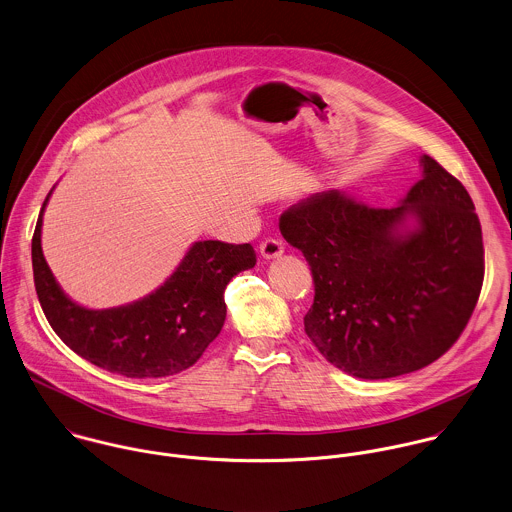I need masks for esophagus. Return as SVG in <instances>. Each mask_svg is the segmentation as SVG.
<instances>
[{"mask_svg": "<svg viewBox=\"0 0 512 512\" xmlns=\"http://www.w3.org/2000/svg\"><path fill=\"white\" fill-rule=\"evenodd\" d=\"M259 249H261V255H263L265 259H275V257H281V255H283L285 245H283V241L277 239V237H267L265 241H261Z\"/></svg>", "mask_w": 512, "mask_h": 512, "instance_id": "1", "label": "esophagus"}]
</instances>
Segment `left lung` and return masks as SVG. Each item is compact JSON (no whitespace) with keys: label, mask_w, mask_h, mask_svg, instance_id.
<instances>
[{"label":"left lung","mask_w":512,"mask_h":512,"mask_svg":"<svg viewBox=\"0 0 512 512\" xmlns=\"http://www.w3.org/2000/svg\"><path fill=\"white\" fill-rule=\"evenodd\" d=\"M421 164L423 178L402 205L372 207L330 190L279 219L312 273L305 332L356 378H396L435 362L481 295L485 249L473 200L433 158ZM406 216L418 227L404 236L397 229Z\"/></svg>","instance_id":"1"}]
</instances>
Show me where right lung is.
<instances>
[{"label":"right lung","mask_w":512,"mask_h":512,"mask_svg":"<svg viewBox=\"0 0 512 512\" xmlns=\"http://www.w3.org/2000/svg\"><path fill=\"white\" fill-rule=\"evenodd\" d=\"M45 204L31 239V261L37 299L55 334L91 364L126 378H164L194 366L221 332L227 283L257 261L251 243L200 241L174 275L146 299L89 310L63 295L45 263Z\"/></svg>","instance_id":"1"}]
</instances>
